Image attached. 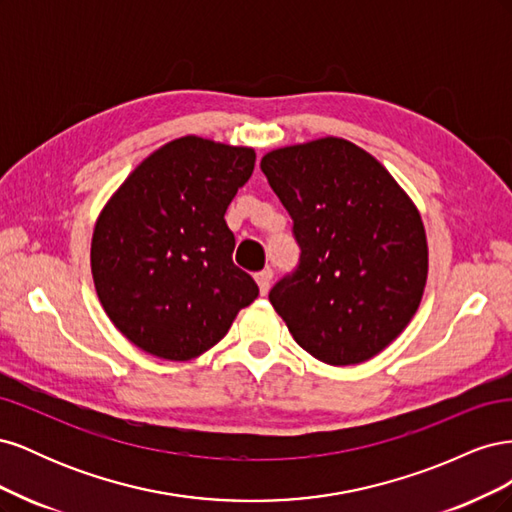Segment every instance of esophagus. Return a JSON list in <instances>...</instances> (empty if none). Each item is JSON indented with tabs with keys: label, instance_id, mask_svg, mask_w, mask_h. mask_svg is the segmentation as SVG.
<instances>
[{
	"label": "esophagus",
	"instance_id": "esophagus-1",
	"mask_svg": "<svg viewBox=\"0 0 512 512\" xmlns=\"http://www.w3.org/2000/svg\"><path fill=\"white\" fill-rule=\"evenodd\" d=\"M271 280H273V271H271V269H265V271L256 273V284H258V288H260V294H262V297H265V294L269 292V288H271Z\"/></svg>",
	"mask_w": 512,
	"mask_h": 512
}]
</instances>
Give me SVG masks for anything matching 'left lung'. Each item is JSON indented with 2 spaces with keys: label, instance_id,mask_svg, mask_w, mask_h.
<instances>
[{
  "label": "left lung",
  "instance_id": "left-lung-1",
  "mask_svg": "<svg viewBox=\"0 0 512 512\" xmlns=\"http://www.w3.org/2000/svg\"><path fill=\"white\" fill-rule=\"evenodd\" d=\"M299 265L269 301L294 342L329 365L363 363L408 327L427 282L421 213L374 156L344 138L267 153Z\"/></svg>",
  "mask_w": 512,
  "mask_h": 512
}]
</instances>
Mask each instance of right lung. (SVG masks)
Wrapping results in <instances>:
<instances>
[{
  "label": "right lung",
  "mask_w": 512,
  "mask_h": 512,
  "mask_svg": "<svg viewBox=\"0 0 512 512\" xmlns=\"http://www.w3.org/2000/svg\"><path fill=\"white\" fill-rule=\"evenodd\" d=\"M254 162L250 147L183 136L138 164L102 209L91 273L104 312L134 346L190 361L258 297L232 262L224 220Z\"/></svg>",
  "instance_id": "add662e5"
}]
</instances>
